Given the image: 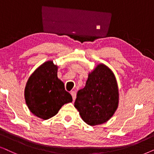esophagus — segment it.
I'll return each mask as SVG.
<instances>
[{"label":"esophagus","instance_id":"34e87169","mask_svg":"<svg viewBox=\"0 0 154 154\" xmlns=\"http://www.w3.org/2000/svg\"><path fill=\"white\" fill-rule=\"evenodd\" d=\"M70 94H71V95H72V97L73 101H75V98H76V92L75 91H72L70 92Z\"/></svg>","mask_w":154,"mask_h":154}]
</instances>
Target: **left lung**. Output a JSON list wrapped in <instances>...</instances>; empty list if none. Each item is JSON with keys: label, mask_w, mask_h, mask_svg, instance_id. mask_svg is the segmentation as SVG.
<instances>
[{"label": "left lung", "mask_w": 154, "mask_h": 154, "mask_svg": "<svg viewBox=\"0 0 154 154\" xmlns=\"http://www.w3.org/2000/svg\"><path fill=\"white\" fill-rule=\"evenodd\" d=\"M119 104V89L113 72L100 63L89 72L85 88L77 94L75 107L89 125L105 123L113 116Z\"/></svg>", "instance_id": "left-lung-1"}]
</instances>
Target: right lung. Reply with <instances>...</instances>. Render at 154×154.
<instances>
[{
    "label": "right lung",
    "instance_id": "add662e5",
    "mask_svg": "<svg viewBox=\"0 0 154 154\" xmlns=\"http://www.w3.org/2000/svg\"><path fill=\"white\" fill-rule=\"evenodd\" d=\"M58 69L53 60L44 63L30 75L24 88L29 110L43 120L55 116L64 104L72 101L64 83L58 79Z\"/></svg>",
    "mask_w": 154,
    "mask_h": 154
}]
</instances>
